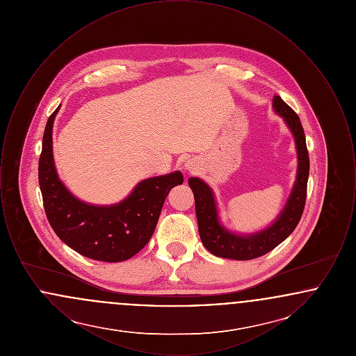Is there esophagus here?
Here are the masks:
<instances>
[{"instance_id":"obj_1","label":"esophagus","mask_w":356,"mask_h":356,"mask_svg":"<svg viewBox=\"0 0 356 356\" xmlns=\"http://www.w3.org/2000/svg\"><path fill=\"white\" fill-rule=\"evenodd\" d=\"M199 168V165H197V163L195 161V160H188L184 163V170L186 172H189V173H193V172H196Z\"/></svg>"}]
</instances>
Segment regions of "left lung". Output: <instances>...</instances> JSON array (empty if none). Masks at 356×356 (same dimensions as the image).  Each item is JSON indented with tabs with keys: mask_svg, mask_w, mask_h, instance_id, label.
<instances>
[{
	"mask_svg": "<svg viewBox=\"0 0 356 356\" xmlns=\"http://www.w3.org/2000/svg\"><path fill=\"white\" fill-rule=\"evenodd\" d=\"M272 105L275 112L287 122L288 128L295 137L298 173L284 209L268 228L251 235L232 234L225 229L219 221L212 189L197 177H191L188 180L195 196L199 235L204 247L215 256L235 260H251L268 254L293 232L303 215L309 173V157L305 144V129L295 111L279 96L273 97Z\"/></svg>",
	"mask_w": 356,
	"mask_h": 356,
	"instance_id": "8db88e82",
	"label": "left lung"
}]
</instances>
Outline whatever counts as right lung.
Here are the masks:
<instances>
[{"instance_id": "add662e5", "label": "right lung", "mask_w": 356, "mask_h": 356, "mask_svg": "<svg viewBox=\"0 0 356 356\" xmlns=\"http://www.w3.org/2000/svg\"><path fill=\"white\" fill-rule=\"evenodd\" d=\"M51 113L42 137L38 183L47 218L53 231L72 250L93 260L118 263L141 251L159 221L170 189L183 184L181 172L145 179L121 203L92 205L74 197L54 168L51 149Z\"/></svg>"}]
</instances>
